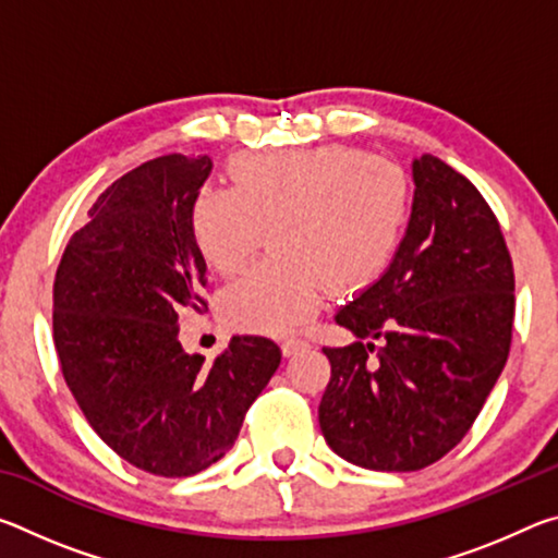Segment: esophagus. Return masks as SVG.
<instances>
[{"label":"esophagus","instance_id":"34e87169","mask_svg":"<svg viewBox=\"0 0 558 558\" xmlns=\"http://www.w3.org/2000/svg\"><path fill=\"white\" fill-rule=\"evenodd\" d=\"M280 349H282V356H292L298 352H305L307 342H302V339H286V342L280 344Z\"/></svg>","mask_w":558,"mask_h":558}]
</instances>
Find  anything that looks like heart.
<instances>
[{"label": "heart", "mask_w": 558, "mask_h": 558, "mask_svg": "<svg viewBox=\"0 0 558 558\" xmlns=\"http://www.w3.org/2000/svg\"><path fill=\"white\" fill-rule=\"evenodd\" d=\"M231 189L202 186L189 226L206 266L235 276L270 231L276 256L223 292L233 329L282 335L315 315L323 288L362 290L391 260L409 216L401 167L362 149L327 145L280 155H239Z\"/></svg>", "instance_id": "obj_1"}]
</instances>
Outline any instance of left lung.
<instances>
[{"label": "left lung", "instance_id": "obj_1", "mask_svg": "<svg viewBox=\"0 0 558 558\" xmlns=\"http://www.w3.org/2000/svg\"><path fill=\"white\" fill-rule=\"evenodd\" d=\"M413 184L391 266L335 317L356 342L323 349L319 428L366 470H421L456 448L512 344L514 268L493 209L433 155L413 159Z\"/></svg>", "mask_w": 558, "mask_h": 558}]
</instances>
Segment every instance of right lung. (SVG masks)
<instances>
[{
	"label": "right lung",
	"instance_id": "1",
	"mask_svg": "<svg viewBox=\"0 0 558 558\" xmlns=\"http://www.w3.org/2000/svg\"><path fill=\"white\" fill-rule=\"evenodd\" d=\"M211 167L165 155L112 182L53 280V344L73 399L108 448L159 477L221 460L280 364L266 337H233L214 362L179 342L182 317L206 313L189 209Z\"/></svg>",
	"mask_w": 558,
	"mask_h": 558
}]
</instances>
